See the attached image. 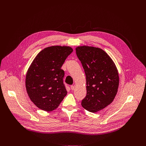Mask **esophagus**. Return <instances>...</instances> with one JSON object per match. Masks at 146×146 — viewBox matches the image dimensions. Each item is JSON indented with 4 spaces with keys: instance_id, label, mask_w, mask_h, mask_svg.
Here are the masks:
<instances>
[{
    "instance_id": "34e87169",
    "label": "esophagus",
    "mask_w": 146,
    "mask_h": 146,
    "mask_svg": "<svg viewBox=\"0 0 146 146\" xmlns=\"http://www.w3.org/2000/svg\"><path fill=\"white\" fill-rule=\"evenodd\" d=\"M70 88H71V90H72V91H73V90L75 89V86H74V85H73V86H71Z\"/></svg>"
}]
</instances>
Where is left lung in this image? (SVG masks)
I'll list each match as a JSON object with an SVG mask.
<instances>
[{"label": "left lung", "mask_w": 146, "mask_h": 146, "mask_svg": "<svg viewBox=\"0 0 146 146\" xmlns=\"http://www.w3.org/2000/svg\"><path fill=\"white\" fill-rule=\"evenodd\" d=\"M76 52L86 76L87 95L81 105L90 112H97L109 105L116 96L119 85L117 69L101 48L80 46Z\"/></svg>", "instance_id": "8db88e82"}]
</instances>
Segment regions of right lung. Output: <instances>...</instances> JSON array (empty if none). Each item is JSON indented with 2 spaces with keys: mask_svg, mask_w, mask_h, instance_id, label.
I'll return each instance as SVG.
<instances>
[{
  "mask_svg": "<svg viewBox=\"0 0 146 146\" xmlns=\"http://www.w3.org/2000/svg\"><path fill=\"white\" fill-rule=\"evenodd\" d=\"M73 52L69 46H51L35 57L26 75L25 86L31 101L40 109L51 111L67 94L64 84L65 59Z\"/></svg>",
  "mask_w": 146,
  "mask_h": 146,
  "instance_id": "right-lung-1",
  "label": "right lung"
}]
</instances>
